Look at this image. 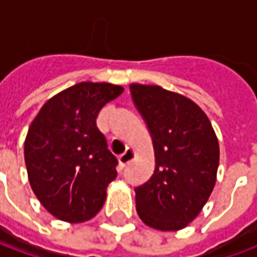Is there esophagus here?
I'll use <instances>...</instances> for the list:
<instances>
[{
	"label": "esophagus",
	"mask_w": 257,
	"mask_h": 257,
	"mask_svg": "<svg viewBox=\"0 0 257 257\" xmlns=\"http://www.w3.org/2000/svg\"><path fill=\"white\" fill-rule=\"evenodd\" d=\"M135 157H136V153H135V150H132V149H126V151H125L123 154H121V156H119V158H118L119 165H121L122 168H125L126 165H128L129 162L134 161Z\"/></svg>",
	"instance_id": "34e87169"
}]
</instances>
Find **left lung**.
<instances>
[{"instance_id":"1","label":"left lung","mask_w":257,"mask_h":257,"mask_svg":"<svg viewBox=\"0 0 257 257\" xmlns=\"http://www.w3.org/2000/svg\"><path fill=\"white\" fill-rule=\"evenodd\" d=\"M131 93L147 122L156 168L135 189L142 221L161 231H178L193 221L213 191L219 142L208 115L186 96L158 85L131 84Z\"/></svg>"}]
</instances>
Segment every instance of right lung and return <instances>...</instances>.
Instances as JSON below:
<instances>
[{
	"label": "right lung",
	"instance_id": "obj_1",
	"mask_svg": "<svg viewBox=\"0 0 257 257\" xmlns=\"http://www.w3.org/2000/svg\"><path fill=\"white\" fill-rule=\"evenodd\" d=\"M122 92L108 82H78L45 101L31 122L25 140L29 182L59 220H90L106 201L118 161L96 117Z\"/></svg>",
	"mask_w": 257,
	"mask_h": 257
}]
</instances>
